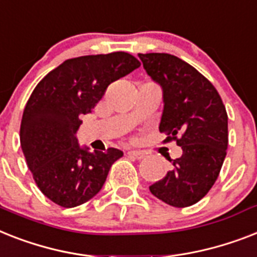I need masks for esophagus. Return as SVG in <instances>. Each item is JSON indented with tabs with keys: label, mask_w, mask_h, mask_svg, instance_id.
<instances>
[{
	"label": "esophagus",
	"mask_w": 257,
	"mask_h": 257,
	"mask_svg": "<svg viewBox=\"0 0 257 257\" xmlns=\"http://www.w3.org/2000/svg\"><path fill=\"white\" fill-rule=\"evenodd\" d=\"M128 154L129 156H132V157L137 158V160H143V158H145V153H144V152H139V150H129Z\"/></svg>",
	"instance_id": "esophagus-1"
}]
</instances>
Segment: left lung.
Instances as JSON below:
<instances>
[{
	"label": "left lung",
	"mask_w": 257,
	"mask_h": 257,
	"mask_svg": "<svg viewBox=\"0 0 257 257\" xmlns=\"http://www.w3.org/2000/svg\"><path fill=\"white\" fill-rule=\"evenodd\" d=\"M164 97L160 132L176 141L182 156L169 158L172 169L149 186L173 207L197 203L215 183L228 147V117L215 87L193 66L164 53L139 54Z\"/></svg>",
	"instance_id": "1"
}]
</instances>
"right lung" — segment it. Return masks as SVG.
Returning <instances> with one entry per match:
<instances>
[{
	"mask_svg": "<svg viewBox=\"0 0 257 257\" xmlns=\"http://www.w3.org/2000/svg\"><path fill=\"white\" fill-rule=\"evenodd\" d=\"M128 53L85 55L64 60L39 81L21 121V147L37 186L54 203L76 207L103 187L122 152H88L76 132L80 114L91 113L112 81L139 68Z\"/></svg>",
	"mask_w": 257,
	"mask_h": 257,
	"instance_id": "add662e5",
	"label": "right lung"
}]
</instances>
